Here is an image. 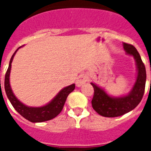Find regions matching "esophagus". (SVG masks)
<instances>
[{
  "label": "esophagus",
  "instance_id": "1",
  "mask_svg": "<svg viewBox=\"0 0 151 151\" xmlns=\"http://www.w3.org/2000/svg\"><path fill=\"white\" fill-rule=\"evenodd\" d=\"M87 81V77L85 74H81L78 77V78L76 79V86H82L83 84H85Z\"/></svg>",
  "mask_w": 151,
  "mask_h": 151
}]
</instances>
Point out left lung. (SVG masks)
I'll use <instances>...</instances> for the list:
<instances>
[{"label":"left lung","instance_id":"1","mask_svg":"<svg viewBox=\"0 0 151 151\" xmlns=\"http://www.w3.org/2000/svg\"><path fill=\"white\" fill-rule=\"evenodd\" d=\"M125 52L134 57L136 60L137 76L131 91L125 96L111 97L98 86L91 82L94 88V96L91 104L97 113L105 117H116L128 113L136 108L142 100L145 92L146 72L137 50L129 43H123Z\"/></svg>","mask_w":151,"mask_h":151}]
</instances>
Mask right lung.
I'll use <instances>...</instances> for the list:
<instances>
[{
    "instance_id": "1",
    "label": "right lung",
    "mask_w": 151,
    "mask_h": 151,
    "mask_svg": "<svg viewBox=\"0 0 151 151\" xmlns=\"http://www.w3.org/2000/svg\"><path fill=\"white\" fill-rule=\"evenodd\" d=\"M20 47H18V49L15 51L14 55L12 56L10 61H9V68L5 73V90L7 97L9 99V101L15 110L18 111L22 116H23L25 119H27L29 121L36 123V122H43V121L52 120L53 118L57 116L60 112L62 111L63 107L66 101V99L68 97V95L74 90L75 85L72 84V85L66 86L62 89L56 95V97L53 99L49 104H47L45 106L39 107V108H32V107H27L23 104L15 97V95L12 91L10 84H9V74H10V69H11V63L13 61L15 53L17 52V51Z\"/></svg>"
}]
</instances>
